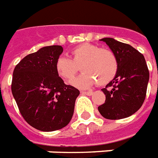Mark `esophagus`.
<instances>
[{
    "label": "esophagus",
    "instance_id": "obj_1",
    "mask_svg": "<svg viewBox=\"0 0 158 158\" xmlns=\"http://www.w3.org/2000/svg\"><path fill=\"white\" fill-rule=\"evenodd\" d=\"M92 93L93 92H81V94H83V95H87V96H91V95H92Z\"/></svg>",
    "mask_w": 158,
    "mask_h": 158
}]
</instances>
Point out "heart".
Masks as SVG:
<instances>
[{"label":"heart","instance_id":"heart-1","mask_svg":"<svg viewBox=\"0 0 158 158\" xmlns=\"http://www.w3.org/2000/svg\"><path fill=\"white\" fill-rule=\"evenodd\" d=\"M71 59L60 56L56 59L55 69L59 77L69 81L79 71L82 73L71 81L77 88H89L97 83L104 86L114 79L118 71V60L111 50L97 45L82 43L70 51Z\"/></svg>","mask_w":158,"mask_h":158}]
</instances>
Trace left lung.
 Instances as JSON below:
<instances>
[{
	"label": "left lung",
	"instance_id": "left-lung-1",
	"mask_svg": "<svg viewBox=\"0 0 158 158\" xmlns=\"http://www.w3.org/2000/svg\"><path fill=\"white\" fill-rule=\"evenodd\" d=\"M118 60V71L114 79L102 89L106 101L98 106L103 117L118 120L128 117L144 102L149 81V71L142 53L128 44L113 38H102Z\"/></svg>",
	"mask_w": 158,
	"mask_h": 158
}]
</instances>
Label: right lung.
<instances>
[{
  "instance_id": "obj_1",
  "label": "right lung",
  "mask_w": 158,
  "mask_h": 158,
  "mask_svg": "<svg viewBox=\"0 0 158 158\" xmlns=\"http://www.w3.org/2000/svg\"><path fill=\"white\" fill-rule=\"evenodd\" d=\"M63 52L49 46L25 56L13 71L11 92L25 121L42 131L66 127L74 112L79 90L66 85L55 69Z\"/></svg>"
}]
</instances>
